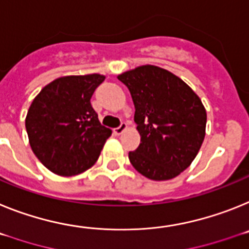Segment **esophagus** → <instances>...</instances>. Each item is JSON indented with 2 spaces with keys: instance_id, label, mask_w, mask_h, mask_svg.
Masks as SVG:
<instances>
[{
  "instance_id": "esophagus-1",
  "label": "esophagus",
  "mask_w": 249,
  "mask_h": 249,
  "mask_svg": "<svg viewBox=\"0 0 249 249\" xmlns=\"http://www.w3.org/2000/svg\"><path fill=\"white\" fill-rule=\"evenodd\" d=\"M126 127H127L126 123H122V124H120V126H118L114 129V133H115L116 135H120V134L124 133V131L126 130Z\"/></svg>"
}]
</instances>
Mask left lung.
Instances as JSON below:
<instances>
[{
  "label": "left lung",
  "instance_id": "left-lung-1",
  "mask_svg": "<svg viewBox=\"0 0 249 249\" xmlns=\"http://www.w3.org/2000/svg\"><path fill=\"white\" fill-rule=\"evenodd\" d=\"M131 94L140 145L131 165L151 180L176 178L192 164L205 137L207 111L180 77L155 65L118 75Z\"/></svg>",
  "mask_w": 249,
  "mask_h": 249
}]
</instances>
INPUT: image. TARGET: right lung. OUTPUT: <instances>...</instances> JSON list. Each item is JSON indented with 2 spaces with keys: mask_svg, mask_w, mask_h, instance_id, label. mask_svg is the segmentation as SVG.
<instances>
[{
  "mask_svg": "<svg viewBox=\"0 0 249 249\" xmlns=\"http://www.w3.org/2000/svg\"><path fill=\"white\" fill-rule=\"evenodd\" d=\"M104 79L101 73L59 77L32 101L25 120L30 145L53 174L77 176L100 157L111 129L100 124L90 99Z\"/></svg>",
  "mask_w": 249,
  "mask_h": 249,
  "instance_id": "obj_1",
  "label": "right lung"
}]
</instances>
